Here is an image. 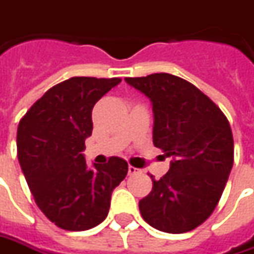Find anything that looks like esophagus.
Listing matches in <instances>:
<instances>
[{
    "label": "esophagus",
    "mask_w": 254,
    "mask_h": 254,
    "mask_svg": "<svg viewBox=\"0 0 254 254\" xmlns=\"http://www.w3.org/2000/svg\"><path fill=\"white\" fill-rule=\"evenodd\" d=\"M127 173H129V175H135V173H139V169H136V168L132 166V165H129V166H127Z\"/></svg>",
    "instance_id": "34e87169"
}]
</instances>
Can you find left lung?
<instances>
[{"instance_id":"1","label":"left lung","mask_w":254,"mask_h":254,"mask_svg":"<svg viewBox=\"0 0 254 254\" xmlns=\"http://www.w3.org/2000/svg\"><path fill=\"white\" fill-rule=\"evenodd\" d=\"M152 101L153 145L172 156L171 169L139 200L143 220L185 233L213 213L233 166V133L225 114L193 83L171 73L125 78Z\"/></svg>"}]
</instances>
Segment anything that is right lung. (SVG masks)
Returning <instances> with one entry per match:
<instances>
[{
	"mask_svg": "<svg viewBox=\"0 0 254 254\" xmlns=\"http://www.w3.org/2000/svg\"><path fill=\"white\" fill-rule=\"evenodd\" d=\"M121 78L73 76L50 88L21 118L18 160L41 212L64 230L81 232L105 220L111 194L127 173L109 158L88 169L81 153L92 133L94 105Z\"/></svg>",
	"mask_w": 254,
	"mask_h": 254,
	"instance_id": "1",
	"label": "right lung"
}]
</instances>
